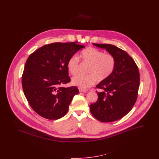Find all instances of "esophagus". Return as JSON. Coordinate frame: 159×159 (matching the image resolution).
Listing matches in <instances>:
<instances>
[{
    "label": "esophagus",
    "instance_id": "obj_1",
    "mask_svg": "<svg viewBox=\"0 0 159 159\" xmlns=\"http://www.w3.org/2000/svg\"><path fill=\"white\" fill-rule=\"evenodd\" d=\"M78 89H79V92H87V91H88V90L86 89H83V88H78Z\"/></svg>",
    "mask_w": 159,
    "mask_h": 159
}]
</instances>
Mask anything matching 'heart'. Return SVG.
<instances>
[{
  "instance_id": "heart-1",
  "label": "heart",
  "mask_w": 159,
  "mask_h": 159,
  "mask_svg": "<svg viewBox=\"0 0 159 159\" xmlns=\"http://www.w3.org/2000/svg\"><path fill=\"white\" fill-rule=\"evenodd\" d=\"M80 56L83 61L89 64L88 75H77L72 78L74 85L81 88H87L94 84L97 79L101 81L106 80L111 75L116 66V60L113 55L105 53L97 48H89L83 51ZM80 60L77 55L71 56L67 61L69 72L75 75L79 71Z\"/></svg>"
}]
</instances>
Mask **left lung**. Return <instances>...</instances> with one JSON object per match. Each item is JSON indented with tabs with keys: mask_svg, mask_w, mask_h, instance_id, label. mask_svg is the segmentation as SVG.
<instances>
[{
	"mask_svg": "<svg viewBox=\"0 0 159 159\" xmlns=\"http://www.w3.org/2000/svg\"><path fill=\"white\" fill-rule=\"evenodd\" d=\"M106 49L116 60L111 75L97 86L98 100L90 105L92 114L99 121L111 122L120 119L132 110L139 86V72L134 59L126 51L110 44L93 43Z\"/></svg>",
	"mask_w": 159,
	"mask_h": 159,
	"instance_id": "1",
	"label": "left lung"
}]
</instances>
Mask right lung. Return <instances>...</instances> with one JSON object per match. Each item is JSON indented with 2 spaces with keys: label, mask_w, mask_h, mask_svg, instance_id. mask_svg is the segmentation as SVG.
Instances as JSON below:
<instances>
[{
  "label": "right lung",
  "mask_w": 159,
  "mask_h": 159,
  "mask_svg": "<svg viewBox=\"0 0 159 159\" xmlns=\"http://www.w3.org/2000/svg\"><path fill=\"white\" fill-rule=\"evenodd\" d=\"M84 47L76 42H56L42 46L29 57L22 87L29 104L40 116L57 120L67 113L74 96L79 93L76 86H61L71 81L67 61Z\"/></svg>",
  "instance_id": "add662e5"
}]
</instances>
